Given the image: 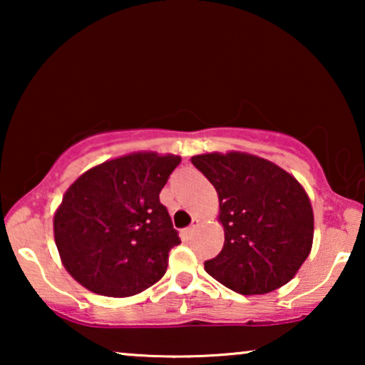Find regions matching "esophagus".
I'll return each instance as SVG.
<instances>
[{
    "label": "esophagus",
    "instance_id": "1",
    "mask_svg": "<svg viewBox=\"0 0 365 365\" xmlns=\"http://www.w3.org/2000/svg\"><path fill=\"white\" fill-rule=\"evenodd\" d=\"M197 226H199V219H192L191 226L186 227V231H184V232H186V236H191V234L194 232V229H196Z\"/></svg>",
    "mask_w": 365,
    "mask_h": 365
}]
</instances>
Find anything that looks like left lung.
I'll return each instance as SVG.
<instances>
[{"label": "left lung", "instance_id": "left-lung-1", "mask_svg": "<svg viewBox=\"0 0 365 365\" xmlns=\"http://www.w3.org/2000/svg\"><path fill=\"white\" fill-rule=\"evenodd\" d=\"M191 161L219 197L222 251L204 269L242 296L267 294L296 276L312 249L314 212L292 174L249 153H206Z\"/></svg>", "mask_w": 365, "mask_h": 365}]
</instances>
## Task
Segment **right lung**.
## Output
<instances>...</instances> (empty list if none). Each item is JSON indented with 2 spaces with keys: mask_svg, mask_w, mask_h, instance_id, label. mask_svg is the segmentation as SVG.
<instances>
[{
  "mask_svg": "<svg viewBox=\"0 0 365 365\" xmlns=\"http://www.w3.org/2000/svg\"><path fill=\"white\" fill-rule=\"evenodd\" d=\"M181 163L176 154L139 151L83 173L53 217L63 266L88 291L131 297L164 276L181 244L159 192Z\"/></svg>",
  "mask_w": 365,
  "mask_h": 365,
  "instance_id": "add662e5",
  "label": "right lung"
}]
</instances>
